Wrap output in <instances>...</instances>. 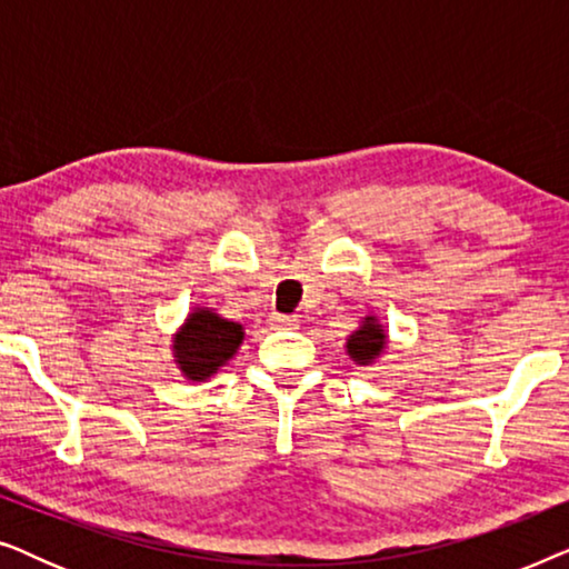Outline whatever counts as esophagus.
<instances>
[{
  "instance_id": "obj_1",
  "label": "esophagus",
  "mask_w": 569,
  "mask_h": 569,
  "mask_svg": "<svg viewBox=\"0 0 569 569\" xmlns=\"http://www.w3.org/2000/svg\"><path fill=\"white\" fill-rule=\"evenodd\" d=\"M271 323L279 326V329H298V318H295V316L274 313V316H271Z\"/></svg>"
}]
</instances>
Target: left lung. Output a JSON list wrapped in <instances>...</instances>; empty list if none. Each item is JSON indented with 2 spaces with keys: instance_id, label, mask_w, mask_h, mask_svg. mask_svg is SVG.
<instances>
[{
  "instance_id": "left-lung-1",
  "label": "left lung",
  "mask_w": 569,
  "mask_h": 569,
  "mask_svg": "<svg viewBox=\"0 0 569 569\" xmlns=\"http://www.w3.org/2000/svg\"><path fill=\"white\" fill-rule=\"evenodd\" d=\"M383 347H386L383 326H380L372 316L365 318L360 329L347 339V352L357 365L372 362L380 352H383Z\"/></svg>"
}]
</instances>
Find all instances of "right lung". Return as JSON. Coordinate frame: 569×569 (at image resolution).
Here are the masks:
<instances>
[{
  "label": "right lung",
  "instance_id": "obj_1",
  "mask_svg": "<svg viewBox=\"0 0 569 569\" xmlns=\"http://www.w3.org/2000/svg\"><path fill=\"white\" fill-rule=\"evenodd\" d=\"M240 341L243 326L220 318L212 310H193L183 329L176 333V362L189 380H207L238 352Z\"/></svg>",
  "mask_w": 569,
  "mask_h": 569
}]
</instances>
